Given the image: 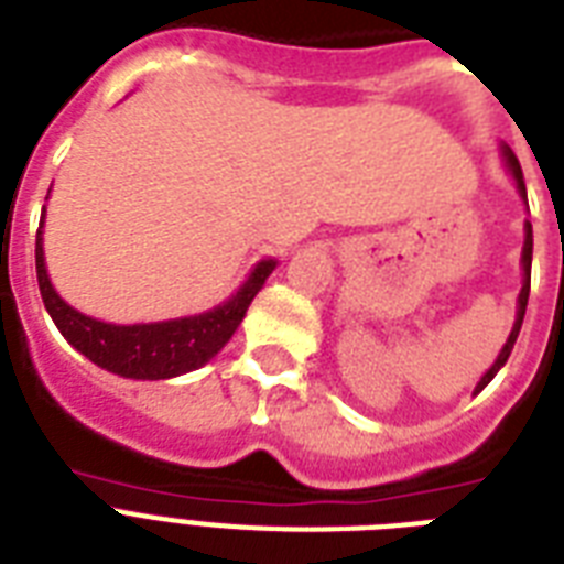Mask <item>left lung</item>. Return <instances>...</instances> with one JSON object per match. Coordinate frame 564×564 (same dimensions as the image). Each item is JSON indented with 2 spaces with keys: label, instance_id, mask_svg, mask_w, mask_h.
<instances>
[{
  "label": "left lung",
  "instance_id": "left-lung-1",
  "mask_svg": "<svg viewBox=\"0 0 564 564\" xmlns=\"http://www.w3.org/2000/svg\"><path fill=\"white\" fill-rule=\"evenodd\" d=\"M503 158H507L509 172H512V178H516L518 193H521V198H524V202H527L524 172H521V163H518V158H516V154H512V149H509V145H503ZM521 265H524V286H521V295H518L516 325H512V334H509L507 345L500 348L495 366H491V369L480 377V383H477V392H482V389H486V386L491 383V377H495L500 369H503V362L509 360V354H512V348H516V339H518V334H521V325H524L527 299H530V269H533V225H530V221H527V225H524V251H521Z\"/></svg>",
  "mask_w": 564,
  "mask_h": 564
}]
</instances>
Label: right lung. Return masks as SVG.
Here are the masks:
<instances>
[{"label": "right lung", "mask_w": 564, "mask_h": 564, "mask_svg": "<svg viewBox=\"0 0 564 564\" xmlns=\"http://www.w3.org/2000/svg\"><path fill=\"white\" fill-rule=\"evenodd\" d=\"M43 216H40L34 257H37L40 295H43L48 316L75 351H82L99 369L131 377V380H170V377L187 375V371L202 369L204 362H210L228 345L246 316L248 304L263 290L265 278L278 265V260H260L237 295H230L225 304L198 316L152 322V325H108L69 307L48 281L46 257H43Z\"/></svg>", "instance_id": "add662e5"}]
</instances>
